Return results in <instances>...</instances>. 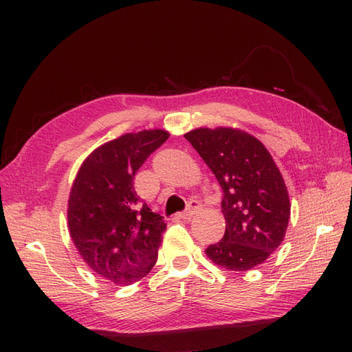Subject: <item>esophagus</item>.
Listing matches in <instances>:
<instances>
[{
  "instance_id": "esophagus-1",
  "label": "esophagus",
  "mask_w": 352,
  "mask_h": 352,
  "mask_svg": "<svg viewBox=\"0 0 352 352\" xmlns=\"http://www.w3.org/2000/svg\"><path fill=\"white\" fill-rule=\"evenodd\" d=\"M201 208V204L198 201H190L189 207H187L186 211H183V213H178L177 217L178 219H183V220H190L192 216L196 213Z\"/></svg>"
}]
</instances>
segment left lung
<instances>
[{"label": "left lung", "instance_id": "8db88e82", "mask_svg": "<svg viewBox=\"0 0 352 352\" xmlns=\"http://www.w3.org/2000/svg\"><path fill=\"white\" fill-rule=\"evenodd\" d=\"M184 138L223 190L226 230L206 249L207 256L232 272L263 264L282 244L291 214L287 186L272 154L239 129H195Z\"/></svg>", "mask_w": 352, "mask_h": 352}]
</instances>
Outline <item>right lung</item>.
<instances>
[{
    "label": "right lung",
    "instance_id": "right-lung-1",
    "mask_svg": "<svg viewBox=\"0 0 352 352\" xmlns=\"http://www.w3.org/2000/svg\"><path fill=\"white\" fill-rule=\"evenodd\" d=\"M169 138L165 130L126 133L96 148L80 165L69 196V231L96 274L132 285L151 272L166 223L139 199L138 169Z\"/></svg>",
    "mask_w": 352,
    "mask_h": 352
}]
</instances>
